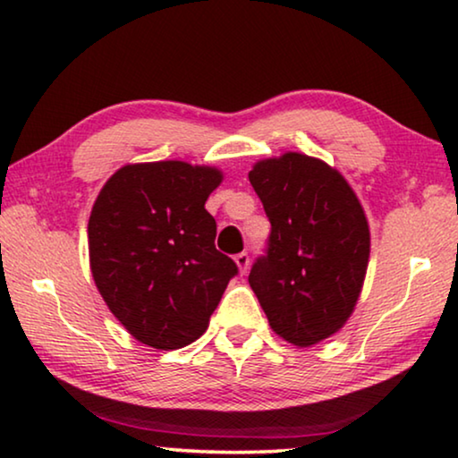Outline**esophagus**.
Wrapping results in <instances>:
<instances>
[{
    "label": "esophagus",
    "mask_w": 458,
    "mask_h": 458,
    "mask_svg": "<svg viewBox=\"0 0 458 458\" xmlns=\"http://www.w3.org/2000/svg\"><path fill=\"white\" fill-rule=\"evenodd\" d=\"M234 261H236V265H238V269H241V273H247L249 263H250L249 252H238V255L234 257Z\"/></svg>",
    "instance_id": "1"
}]
</instances>
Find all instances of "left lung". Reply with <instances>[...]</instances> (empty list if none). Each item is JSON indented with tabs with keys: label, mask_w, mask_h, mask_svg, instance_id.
Segmentation results:
<instances>
[{
	"label": "left lung",
	"mask_w": 458,
	"mask_h": 458,
	"mask_svg": "<svg viewBox=\"0 0 458 458\" xmlns=\"http://www.w3.org/2000/svg\"><path fill=\"white\" fill-rule=\"evenodd\" d=\"M249 181L271 224L250 288L279 337L315 345L360 298L370 257L364 209L335 168L298 152L257 162Z\"/></svg>",
	"instance_id": "1"
}]
</instances>
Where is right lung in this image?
Instances as JSON below:
<instances>
[{
  "mask_svg": "<svg viewBox=\"0 0 458 458\" xmlns=\"http://www.w3.org/2000/svg\"><path fill=\"white\" fill-rule=\"evenodd\" d=\"M220 182L217 168L179 160L127 164L94 201V282L119 323L156 350L199 339L238 273L216 249V220L206 209Z\"/></svg>",
  "mask_w": 458,
  "mask_h": 458,
  "instance_id": "obj_1",
  "label": "right lung"
}]
</instances>
